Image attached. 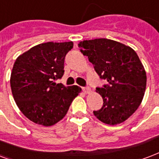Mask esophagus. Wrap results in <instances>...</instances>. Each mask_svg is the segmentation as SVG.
<instances>
[{
	"label": "esophagus",
	"instance_id": "obj_1",
	"mask_svg": "<svg viewBox=\"0 0 159 159\" xmlns=\"http://www.w3.org/2000/svg\"><path fill=\"white\" fill-rule=\"evenodd\" d=\"M83 91H84V93H89L90 92V88H89V87H88V86H86V87H83Z\"/></svg>",
	"mask_w": 159,
	"mask_h": 159
}]
</instances>
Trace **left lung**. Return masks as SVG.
Masks as SVG:
<instances>
[{
  "label": "left lung",
  "mask_w": 159,
  "mask_h": 159,
  "mask_svg": "<svg viewBox=\"0 0 159 159\" xmlns=\"http://www.w3.org/2000/svg\"><path fill=\"white\" fill-rule=\"evenodd\" d=\"M79 47L100 78L108 82L96 88L103 98V106L94 111V115L108 125L125 121L140 106L146 89V72L137 52L107 39L84 40Z\"/></svg>",
  "instance_id": "8db88e82"
}]
</instances>
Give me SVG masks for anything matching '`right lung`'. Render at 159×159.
Instances as JSON below:
<instances>
[{"label": "right lung", "instance_id": "add662e5", "mask_svg": "<svg viewBox=\"0 0 159 159\" xmlns=\"http://www.w3.org/2000/svg\"><path fill=\"white\" fill-rule=\"evenodd\" d=\"M73 42L41 43L16 58L11 75L13 98L23 115L34 123L52 126L66 115L81 89L56 84L64 73V58Z\"/></svg>", "mask_w": 159, "mask_h": 159}]
</instances>
